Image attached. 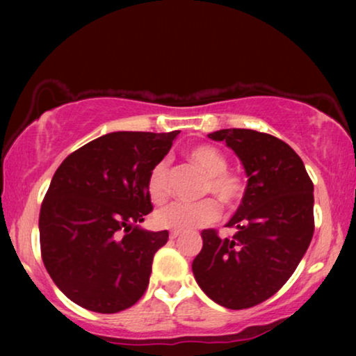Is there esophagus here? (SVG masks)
<instances>
[{"mask_svg":"<svg viewBox=\"0 0 356 356\" xmlns=\"http://www.w3.org/2000/svg\"><path fill=\"white\" fill-rule=\"evenodd\" d=\"M178 236H179V232H177V230L170 232V240H177Z\"/></svg>","mask_w":356,"mask_h":356,"instance_id":"34e87169","label":"esophagus"}]
</instances>
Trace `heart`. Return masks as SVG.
Segmentation results:
<instances>
[{"label":"heart","mask_w":356,"mask_h":356,"mask_svg":"<svg viewBox=\"0 0 356 356\" xmlns=\"http://www.w3.org/2000/svg\"><path fill=\"white\" fill-rule=\"evenodd\" d=\"M186 159L206 175L202 194H213L223 206L236 207L246 194V177L240 170L228 168L227 155L211 144L194 145L186 152ZM145 189L154 204H163L170 196V170L167 160H159L149 170ZM220 217V206L216 199L186 204L173 202L155 212L154 222L160 228L186 232L193 228L211 225Z\"/></svg>","instance_id":"1"}]
</instances>
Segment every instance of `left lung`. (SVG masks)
<instances>
[{
    "instance_id": "8db88e82",
    "label": "left lung",
    "mask_w": 356,
    "mask_h": 356,
    "mask_svg": "<svg viewBox=\"0 0 356 356\" xmlns=\"http://www.w3.org/2000/svg\"><path fill=\"white\" fill-rule=\"evenodd\" d=\"M245 165L246 194L220 238L202 230V250L193 261L197 284L228 309H246L275 295L293 274L314 233L313 181L298 154L275 136L254 129H220Z\"/></svg>"
}]
</instances>
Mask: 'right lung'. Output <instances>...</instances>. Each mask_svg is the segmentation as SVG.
<instances>
[{
	"mask_svg": "<svg viewBox=\"0 0 356 356\" xmlns=\"http://www.w3.org/2000/svg\"><path fill=\"white\" fill-rule=\"evenodd\" d=\"M179 131H118L67 155L43 197L40 251L48 274L82 308L113 314L147 290L168 232L136 225L152 212L145 178Z\"/></svg>",
	"mask_w": 356,
	"mask_h": 356,
	"instance_id": "right-lung-1",
	"label": "right lung"
}]
</instances>
